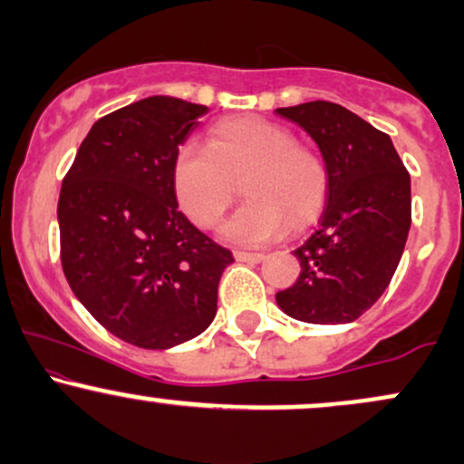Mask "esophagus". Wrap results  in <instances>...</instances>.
I'll list each match as a JSON object with an SVG mask.
<instances>
[{
	"label": "esophagus",
	"mask_w": 464,
	"mask_h": 464,
	"mask_svg": "<svg viewBox=\"0 0 464 464\" xmlns=\"http://www.w3.org/2000/svg\"><path fill=\"white\" fill-rule=\"evenodd\" d=\"M236 259L237 262L259 264V262H264V255L262 253H246V250H236Z\"/></svg>",
	"instance_id": "34e87169"
}]
</instances>
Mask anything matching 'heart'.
Returning a JSON list of instances; mask_svg holds the SVG:
<instances>
[{"label": "heart", "mask_w": 464, "mask_h": 464, "mask_svg": "<svg viewBox=\"0 0 464 464\" xmlns=\"http://www.w3.org/2000/svg\"><path fill=\"white\" fill-rule=\"evenodd\" d=\"M250 198L220 236L237 244H266L285 236L290 222L307 227L327 198V168L321 154L296 143L285 126L262 117H228L211 126L207 148L185 143L174 154L172 188L194 225L214 227L244 179Z\"/></svg>", "instance_id": "heart-1"}]
</instances>
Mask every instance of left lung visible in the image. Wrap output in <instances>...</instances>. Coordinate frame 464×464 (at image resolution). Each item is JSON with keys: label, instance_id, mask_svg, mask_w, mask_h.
<instances>
[{"label": "left lung", "instance_id": "obj_1", "mask_svg": "<svg viewBox=\"0 0 464 464\" xmlns=\"http://www.w3.org/2000/svg\"><path fill=\"white\" fill-rule=\"evenodd\" d=\"M276 115L312 137L329 179L318 228L295 250L299 279L276 292V305L303 323H353L384 295L401 259L410 174L391 137L344 106L316 100Z\"/></svg>", "mask_w": 464, "mask_h": 464}]
</instances>
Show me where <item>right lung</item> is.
Instances as JSON below:
<instances>
[{"instance_id":"1","label":"right lung","mask_w":464,"mask_h":464,"mask_svg":"<svg viewBox=\"0 0 464 464\" xmlns=\"http://www.w3.org/2000/svg\"><path fill=\"white\" fill-rule=\"evenodd\" d=\"M207 106L150 95L100 117L58 198L63 273L124 343L172 349L216 318L231 250L179 211L172 161Z\"/></svg>"}]
</instances>
